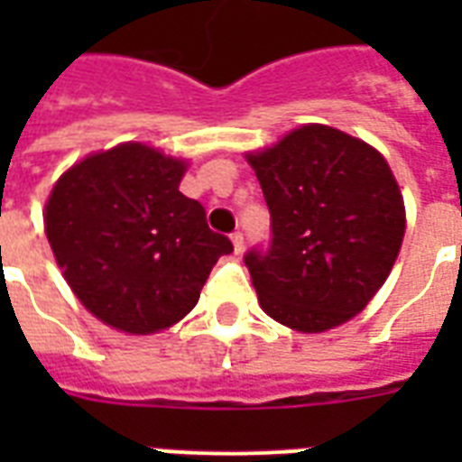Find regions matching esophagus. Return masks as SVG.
I'll return each instance as SVG.
<instances>
[{"label":"esophagus","mask_w":462,"mask_h":462,"mask_svg":"<svg viewBox=\"0 0 462 462\" xmlns=\"http://www.w3.org/2000/svg\"><path fill=\"white\" fill-rule=\"evenodd\" d=\"M232 246H235V254H242L245 249V235L242 232H232Z\"/></svg>","instance_id":"obj_1"}]
</instances>
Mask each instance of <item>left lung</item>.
I'll list each match as a JSON object with an SVG mask.
<instances>
[{
  "label": "left lung",
  "mask_w": 462,
  "mask_h": 462,
  "mask_svg": "<svg viewBox=\"0 0 462 462\" xmlns=\"http://www.w3.org/2000/svg\"><path fill=\"white\" fill-rule=\"evenodd\" d=\"M271 213L268 246L245 263L261 309L321 333L369 304L405 235L401 189L379 151L323 125L249 155Z\"/></svg>",
  "instance_id": "8db88e82"
}]
</instances>
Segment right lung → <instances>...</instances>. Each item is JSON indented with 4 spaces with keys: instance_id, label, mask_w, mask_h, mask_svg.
Here are the masks:
<instances>
[{
    "instance_id": "right-lung-1",
    "label": "right lung",
    "mask_w": 462,
    "mask_h": 462,
    "mask_svg": "<svg viewBox=\"0 0 462 462\" xmlns=\"http://www.w3.org/2000/svg\"><path fill=\"white\" fill-rule=\"evenodd\" d=\"M184 162L141 143L81 160L54 184L45 232L74 295L112 328L155 333L199 302L232 242L180 191Z\"/></svg>"
}]
</instances>
